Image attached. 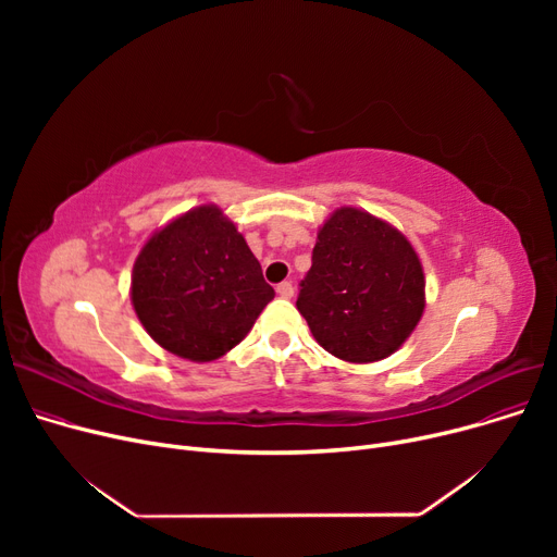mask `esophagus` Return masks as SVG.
<instances>
[{
	"instance_id": "1",
	"label": "esophagus",
	"mask_w": 557,
	"mask_h": 557,
	"mask_svg": "<svg viewBox=\"0 0 557 557\" xmlns=\"http://www.w3.org/2000/svg\"><path fill=\"white\" fill-rule=\"evenodd\" d=\"M277 296L280 298H294V284L290 282H282V284H277Z\"/></svg>"
}]
</instances>
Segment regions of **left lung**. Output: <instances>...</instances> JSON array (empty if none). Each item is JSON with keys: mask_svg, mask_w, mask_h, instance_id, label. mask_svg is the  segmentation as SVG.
<instances>
[{"mask_svg": "<svg viewBox=\"0 0 557 557\" xmlns=\"http://www.w3.org/2000/svg\"><path fill=\"white\" fill-rule=\"evenodd\" d=\"M300 286L296 307L313 338L349 363L391 357L424 311V271L411 242L357 208L336 210L318 230Z\"/></svg>", "mask_w": 557, "mask_h": 557, "instance_id": "left-lung-1", "label": "left lung"}]
</instances>
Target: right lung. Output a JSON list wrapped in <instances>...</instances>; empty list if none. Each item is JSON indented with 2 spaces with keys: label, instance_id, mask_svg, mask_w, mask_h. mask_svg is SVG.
<instances>
[{
  "label": "right lung",
  "instance_id": "1",
  "mask_svg": "<svg viewBox=\"0 0 557 557\" xmlns=\"http://www.w3.org/2000/svg\"><path fill=\"white\" fill-rule=\"evenodd\" d=\"M275 298L244 234L216 205L173 219L139 250L131 302L166 352L214 361L252 330Z\"/></svg>",
  "mask_w": 557,
  "mask_h": 557
}]
</instances>
